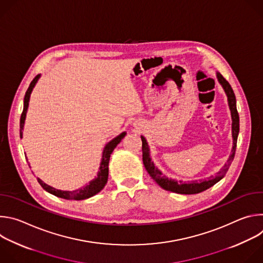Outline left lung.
Wrapping results in <instances>:
<instances>
[{
  "label": "left lung",
  "instance_id": "8db88e82",
  "mask_svg": "<svg viewBox=\"0 0 263 263\" xmlns=\"http://www.w3.org/2000/svg\"><path fill=\"white\" fill-rule=\"evenodd\" d=\"M216 77H217L218 82L222 86L224 92H226V95H227L228 104H229V108L231 111V118H232L233 146H232L231 154L227 160V163H224L222 168L218 173H216V175L214 177L211 176L207 179L200 180L199 182L192 181V182L186 183V182H182V181H177V180L167 178L155 166L151 157H149V147L146 142V139L143 136H141L143 165H144L146 172L148 173V175L152 177V179L165 191L176 193V194H181V195H195V194L202 193V192L210 189L211 186H213L214 184H216L218 181H220L223 178V176L226 175V173L228 172V170L234 159L235 151H236L237 137H238V133H239V116H238L237 108H236V99H235L234 91H233L231 85L229 84V82L224 79L219 72H216Z\"/></svg>",
  "mask_w": 263,
  "mask_h": 263
}]
</instances>
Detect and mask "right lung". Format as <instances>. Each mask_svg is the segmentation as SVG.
Instances as JSON below:
<instances>
[{
    "instance_id": "add662e5",
    "label": "right lung",
    "mask_w": 263,
    "mask_h": 263,
    "mask_svg": "<svg viewBox=\"0 0 263 263\" xmlns=\"http://www.w3.org/2000/svg\"><path fill=\"white\" fill-rule=\"evenodd\" d=\"M41 77V74H37V76L32 80V82L30 83L26 95H25V99H24V109L22 112L21 116V121H20V135L21 138H23V129H24V125H25V120H26V115H27V110H28V106H29V101H30V96L31 92L35 86V84L37 83ZM127 133L123 132L121 133L119 136H117L116 138L112 139L111 141H109L103 151V155H102V160H101V164H100V168L98 172V176L91 180L88 184H86L85 186L81 187L79 190L72 191V192H65V191H59L54 189V187L46 184L45 182H43L40 178H37V181L42 185L43 189L45 191H47L48 193L61 198V199H65V200H85L88 198L93 197L95 195H97L98 193H100L107 183L108 180V164H109V160H110V155L114 152V149L117 147V145L122 141V139L125 137Z\"/></svg>"
}]
</instances>
